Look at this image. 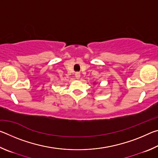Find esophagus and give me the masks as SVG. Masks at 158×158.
I'll list each match as a JSON object with an SVG mask.
<instances>
[{
  "label": "esophagus",
  "mask_w": 158,
  "mask_h": 158,
  "mask_svg": "<svg viewBox=\"0 0 158 158\" xmlns=\"http://www.w3.org/2000/svg\"><path fill=\"white\" fill-rule=\"evenodd\" d=\"M80 75H81V74H80L79 73H75V77H76V78L77 79H79L80 78Z\"/></svg>",
  "instance_id": "esophagus-1"
}]
</instances>
